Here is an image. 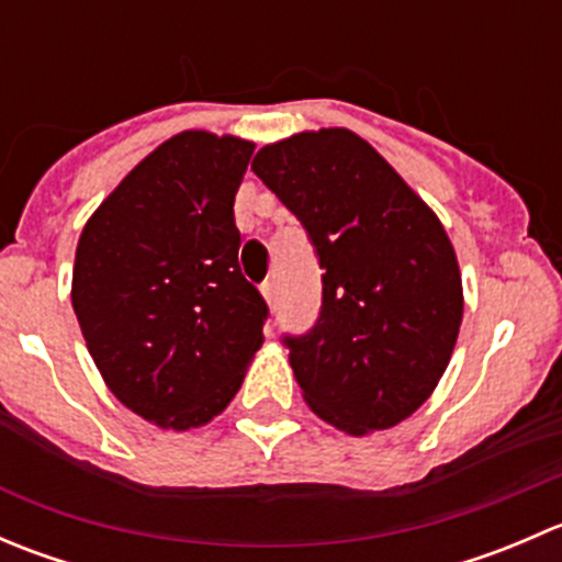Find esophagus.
Instances as JSON below:
<instances>
[{
    "instance_id": "obj_1",
    "label": "esophagus",
    "mask_w": 562,
    "mask_h": 562,
    "mask_svg": "<svg viewBox=\"0 0 562 562\" xmlns=\"http://www.w3.org/2000/svg\"><path fill=\"white\" fill-rule=\"evenodd\" d=\"M260 293H263V299H266V302H269V307H271V304L277 302V285H274V280H266L263 285H260Z\"/></svg>"
}]
</instances>
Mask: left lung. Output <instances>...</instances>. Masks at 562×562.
I'll use <instances>...</instances> for the list:
<instances>
[{
  "label": "left lung",
  "instance_id": "left-lung-1",
  "mask_svg": "<svg viewBox=\"0 0 562 562\" xmlns=\"http://www.w3.org/2000/svg\"><path fill=\"white\" fill-rule=\"evenodd\" d=\"M252 171L302 220L323 269L321 317L285 337L304 400L356 438L396 427L438 386L462 323L443 223L345 127L263 146Z\"/></svg>",
  "mask_w": 562,
  "mask_h": 562
}]
</instances>
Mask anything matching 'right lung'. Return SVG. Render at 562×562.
Wrapping results in <instances>:
<instances>
[{
  "mask_svg": "<svg viewBox=\"0 0 562 562\" xmlns=\"http://www.w3.org/2000/svg\"><path fill=\"white\" fill-rule=\"evenodd\" d=\"M252 140L184 130L133 168L83 225L72 310L111 394L162 429L228 407L269 315L239 269L234 198Z\"/></svg>",
  "mask_w": 562,
  "mask_h": 562,
  "instance_id": "1",
  "label": "right lung"
}]
</instances>
